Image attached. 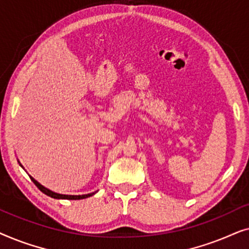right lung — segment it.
<instances>
[{"label":"right lung","instance_id":"1","mask_svg":"<svg viewBox=\"0 0 249 249\" xmlns=\"http://www.w3.org/2000/svg\"><path fill=\"white\" fill-rule=\"evenodd\" d=\"M21 165V164H20ZM30 179L33 180V182L35 183V185L37 186V188H38L40 192H43L45 195L52 197V198H56V199H84V198H87V197H90L93 196L95 193H90V194H86V195H62V194H57V193H54L52 192V190L47 189L45 188V187L40 185V183L38 181H36L35 179L33 178V177H30Z\"/></svg>","mask_w":249,"mask_h":249}]
</instances>
